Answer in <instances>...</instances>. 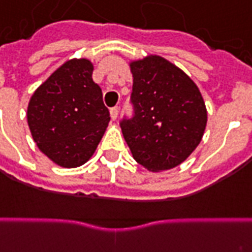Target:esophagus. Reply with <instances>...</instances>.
I'll return each mask as SVG.
<instances>
[{"label":"esophagus","instance_id":"1","mask_svg":"<svg viewBox=\"0 0 252 252\" xmlns=\"http://www.w3.org/2000/svg\"><path fill=\"white\" fill-rule=\"evenodd\" d=\"M119 113H120V109H119V107H113L111 109V117L112 120H116L117 117H119Z\"/></svg>","mask_w":252,"mask_h":252}]
</instances>
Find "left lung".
<instances>
[{
    "label": "left lung",
    "instance_id": "8db88e82",
    "mask_svg": "<svg viewBox=\"0 0 252 252\" xmlns=\"http://www.w3.org/2000/svg\"><path fill=\"white\" fill-rule=\"evenodd\" d=\"M133 116L120 123L133 159L159 172L192 154L206 129L207 109L196 84L160 56L132 61Z\"/></svg>",
    "mask_w": 252,
    "mask_h": 252
}]
</instances>
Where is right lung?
<instances>
[{
	"mask_svg": "<svg viewBox=\"0 0 252 252\" xmlns=\"http://www.w3.org/2000/svg\"><path fill=\"white\" fill-rule=\"evenodd\" d=\"M92 72L89 60H69L36 89L28 105L33 140L42 154L65 168L91 159L111 120Z\"/></svg>",
	"mask_w": 252,
	"mask_h": 252,
	"instance_id": "right-lung-1",
	"label": "right lung"
}]
</instances>
